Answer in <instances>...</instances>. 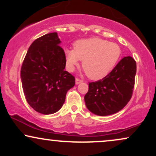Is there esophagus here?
<instances>
[{
	"instance_id": "1",
	"label": "esophagus",
	"mask_w": 156,
	"mask_h": 156,
	"mask_svg": "<svg viewBox=\"0 0 156 156\" xmlns=\"http://www.w3.org/2000/svg\"><path fill=\"white\" fill-rule=\"evenodd\" d=\"M83 82V80L79 79V78H76V84H79L80 83H82Z\"/></svg>"
}]
</instances>
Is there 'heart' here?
Listing matches in <instances>:
<instances>
[{
    "label": "heart",
    "mask_w": 156,
    "mask_h": 156,
    "mask_svg": "<svg viewBox=\"0 0 156 156\" xmlns=\"http://www.w3.org/2000/svg\"><path fill=\"white\" fill-rule=\"evenodd\" d=\"M74 49L64 51L66 66L69 71L78 67L83 61L82 67L90 79L100 80L108 76L121 56V49L117 44L100 38L77 40Z\"/></svg>",
    "instance_id": "obj_1"
}]
</instances>
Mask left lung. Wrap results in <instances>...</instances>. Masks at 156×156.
I'll list each match as a JSON object with an SVG mask.
<instances>
[{
  "instance_id": "1",
  "label": "left lung",
  "mask_w": 156,
  "mask_h": 156,
  "mask_svg": "<svg viewBox=\"0 0 156 156\" xmlns=\"http://www.w3.org/2000/svg\"><path fill=\"white\" fill-rule=\"evenodd\" d=\"M136 64L131 56L119 61L108 76L89 83L84 96L87 108L93 114L108 116L122 110L131 98Z\"/></svg>"
}]
</instances>
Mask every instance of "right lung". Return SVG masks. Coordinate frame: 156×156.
Listing matches in <instances>:
<instances>
[{"instance_id": "obj_1", "label": "right lung", "mask_w": 156, "mask_h": 156, "mask_svg": "<svg viewBox=\"0 0 156 156\" xmlns=\"http://www.w3.org/2000/svg\"><path fill=\"white\" fill-rule=\"evenodd\" d=\"M56 32L34 41L25 57L20 71L23 92L36 112L51 114L65 101L67 91L74 87L75 78L64 70V50Z\"/></svg>"}]
</instances>
